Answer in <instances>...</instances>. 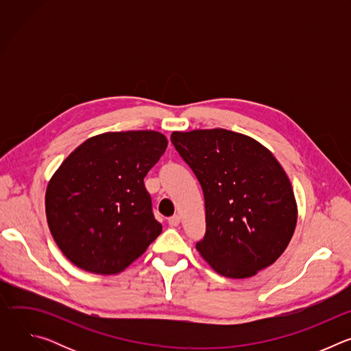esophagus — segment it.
Returning a JSON list of instances; mask_svg holds the SVG:
<instances>
[{"mask_svg": "<svg viewBox=\"0 0 351 351\" xmlns=\"http://www.w3.org/2000/svg\"><path fill=\"white\" fill-rule=\"evenodd\" d=\"M168 223H169V226H178L179 223H180V217L179 215H173V217H171L169 219H168Z\"/></svg>", "mask_w": 351, "mask_h": 351, "instance_id": "34e87169", "label": "esophagus"}]
</instances>
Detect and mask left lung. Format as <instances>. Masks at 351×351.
I'll use <instances>...</instances> for the list:
<instances>
[{"instance_id":"1","label":"left lung","mask_w":351,"mask_h":351,"mask_svg":"<svg viewBox=\"0 0 351 351\" xmlns=\"http://www.w3.org/2000/svg\"><path fill=\"white\" fill-rule=\"evenodd\" d=\"M171 141L204 193L206 234L195 244L198 253L233 279L272 265L294 233L297 204L269 149L226 129L173 132Z\"/></svg>"}]
</instances>
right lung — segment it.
<instances>
[{"instance_id": "add662e5", "label": "right lung", "mask_w": 351, "mask_h": 351, "mask_svg": "<svg viewBox=\"0 0 351 351\" xmlns=\"http://www.w3.org/2000/svg\"><path fill=\"white\" fill-rule=\"evenodd\" d=\"M168 145L154 130L87 138L61 164L45 191V215L64 256L99 275L122 272L162 232L144 178Z\"/></svg>"}]
</instances>
